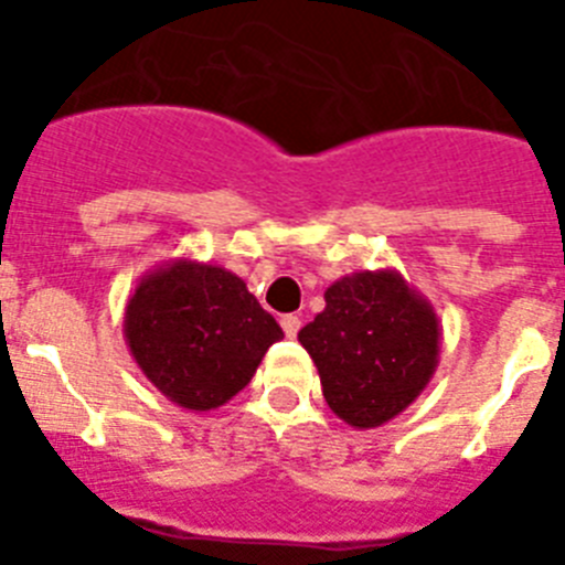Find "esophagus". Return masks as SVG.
Wrapping results in <instances>:
<instances>
[{
    "label": "esophagus",
    "instance_id": "1",
    "mask_svg": "<svg viewBox=\"0 0 565 565\" xmlns=\"http://www.w3.org/2000/svg\"><path fill=\"white\" fill-rule=\"evenodd\" d=\"M279 326H282V331H286V337H297L299 331V317L297 313H286V317L279 319Z\"/></svg>",
    "mask_w": 565,
    "mask_h": 565
}]
</instances>
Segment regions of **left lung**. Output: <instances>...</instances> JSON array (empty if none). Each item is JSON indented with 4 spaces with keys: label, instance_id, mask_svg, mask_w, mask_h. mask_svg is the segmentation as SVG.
<instances>
[{
    "label": "left lung",
    "instance_id": "1",
    "mask_svg": "<svg viewBox=\"0 0 565 565\" xmlns=\"http://www.w3.org/2000/svg\"><path fill=\"white\" fill-rule=\"evenodd\" d=\"M328 407L356 430L407 411L430 384L441 326L430 299L393 268L356 271L326 291V311L299 331Z\"/></svg>",
    "mask_w": 565,
    "mask_h": 565
}]
</instances>
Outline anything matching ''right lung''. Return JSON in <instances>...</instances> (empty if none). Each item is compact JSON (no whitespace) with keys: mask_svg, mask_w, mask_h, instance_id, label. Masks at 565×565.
I'll list each match as a JSON object with an SVG mask.
<instances>
[{"mask_svg":"<svg viewBox=\"0 0 565 565\" xmlns=\"http://www.w3.org/2000/svg\"><path fill=\"white\" fill-rule=\"evenodd\" d=\"M124 339L169 402L206 413L252 382L282 328L237 274L178 257L143 274L129 294Z\"/></svg>","mask_w":565,"mask_h":565,"instance_id":"1","label":"right lung"}]
</instances>
